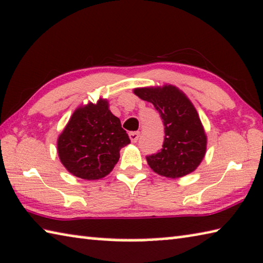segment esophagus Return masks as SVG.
Segmentation results:
<instances>
[{"label":"esophagus","instance_id":"esophagus-1","mask_svg":"<svg viewBox=\"0 0 263 263\" xmlns=\"http://www.w3.org/2000/svg\"><path fill=\"white\" fill-rule=\"evenodd\" d=\"M139 136H140V132H130V135H128L132 143H137L139 139Z\"/></svg>","mask_w":263,"mask_h":263}]
</instances>
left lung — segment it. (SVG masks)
Segmentation results:
<instances>
[{
    "instance_id": "left-lung-1",
    "label": "left lung",
    "mask_w": 263,
    "mask_h": 263,
    "mask_svg": "<svg viewBox=\"0 0 263 263\" xmlns=\"http://www.w3.org/2000/svg\"><path fill=\"white\" fill-rule=\"evenodd\" d=\"M140 99L152 103L165 126L162 148L146 157L154 172L166 178H181L197 170L206 153L207 137L201 120L187 96L174 85L138 87Z\"/></svg>"
}]
</instances>
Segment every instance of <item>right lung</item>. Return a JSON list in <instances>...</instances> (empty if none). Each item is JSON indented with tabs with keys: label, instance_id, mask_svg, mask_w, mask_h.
<instances>
[{
	"label": "right lung",
	"instance_id": "obj_1",
	"mask_svg": "<svg viewBox=\"0 0 263 263\" xmlns=\"http://www.w3.org/2000/svg\"><path fill=\"white\" fill-rule=\"evenodd\" d=\"M130 144L118 117L106 99L74 110L57 140L58 157L64 167L85 180L107 176L119 160L120 148Z\"/></svg>",
	"mask_w": 263,
	"mask_h": 263
}]
</instances>
